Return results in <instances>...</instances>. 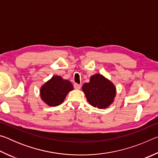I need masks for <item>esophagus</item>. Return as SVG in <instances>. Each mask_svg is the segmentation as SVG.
<instances>
[{"label":"esophagus","instance_id":"esophagus-1","mask_svg":"<svg viewBox=\"0 0 158 158\" xmlns=\"http://www.w3.org/2000/svg\"><path fill=\"white\" fill-rule=\"evenodd\" d=\"M74 89H75L79 90V89H81V84H74Z\"/></svg>","mask_w":158,"mask_h":158}]
</instances>
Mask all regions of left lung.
<instances>
[{
	"label": "left lung",
	"mask_w": 158,
	"mask_h": 158,
	"mask_svg": "<svg viewBox=\"0 0 158 158\" xmlns=\"http://www.w3.org/2000/svg\"><path fill=\"white\" fill-rule=\"evenodd\" d=\"M82 90L90 105L98 109L107 108L116 95L114 84L100 74L90 77V81L83 85Z\"/></svg>",
	"instance_id": "8db88e82"
}]
</instances>
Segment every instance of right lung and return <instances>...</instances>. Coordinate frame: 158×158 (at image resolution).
Here are the masks:
<instances>
[{"instance_id":"right-lung-1","label":"right lung","mask_w":158,"mask_h":158,"mask_svg":"<svg viewBox=\"0 0 158 158\" xmlns=\"http://www.w3.org/2000/svg\"><path fill=\"white\" fill-rule=\"evenodd\" d=\"M73 90L70 81L55 75L42 85L40 93L44 103L50 106H56L63 102L68 93Z\"/></svg>"}]
</instances>
